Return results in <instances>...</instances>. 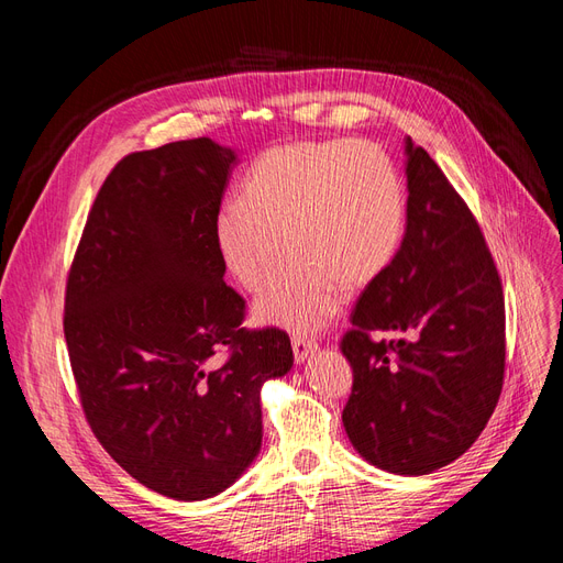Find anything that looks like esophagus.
I'll return each mask as SVG.
<instances>
[{"label": "esophagus", "instance_id": "esophagus-1", "mask_svg": "<svg viewBox=\"0 0 563 563\" xmlns=\"http://www.w3.org/2000/svg\"><path fill=\"white\" fill-rule=\"evenodd\" d=\"M291 347H294V356H296L298 364H302L312 352H317L314 340L310 335H300V333H296L291 338Z\"/></svg>", "mask_w": 563, "mask_h": 563}]
</instances>
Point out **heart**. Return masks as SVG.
<instances>
[{"label":"heart","instance_id":"b5f03b06","mask_svg":"<svg viewBox=\"0 0 563 563\" xmlns=\"http://www.w3.org/2000/svg\"><path fill=\"white\" fill-rule=\"evenodd\" d=\"M406 192L397 164L368 141H305L267 150L246 176L242 199L220 207L216 249L234 282L261 294V323L314 331L340 308L343 288L376 282L397 258Z\"/></svg>","mask_w":563,"mask_h":563}]
</instances>
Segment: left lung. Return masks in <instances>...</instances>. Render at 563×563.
Returning a JSON list of instances; mask_svg holds the SVG:
<instances>
[{"mask_svg": "<svg viewBox=\"0 0 563 563\" xmlns=\"http://www.w3.org/2000/svg\"><path fill=\"white\" fill-rule=\"evenodd\" d=\"M404 155L399 253L364 288L340 345L354 376L343 424L371 465L420 476L463 455L498 404L505 298L467 203L411 139Z\"/></svg>", "mask_w": 563, "mask_h": 563, "instance_id": "left-lung-1", "label": "left lung"}]
</instances>
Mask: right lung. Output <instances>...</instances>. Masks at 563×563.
<instances>
[{"label": "right lung", "instance_id": "obj_1", "mask_svg": "<svg viewBox=\"0 0 563 563\" xmlns=\"http://www.w3.org/2000/svg\"><path fill=\"white\" fill-rule=\"evenodd\" d=\"M211 139L133 152L93 201L67 277L65 343L96 439L174 500L230 488L261 453V387L294 366L246 331L213 225L234 164ZM225 351V363L214 354Z\"/></svg>", "mask_w": 563, "mask_h": 563}]
</instances>
